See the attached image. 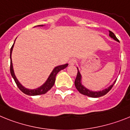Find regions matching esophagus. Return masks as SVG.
I'll use <instances>...</instances> for the list:
<instances>
[{
	"instance_id": "obj_1",
	"label": "esophagus",
	"mask_w": 130,
	"mask_h": 130,
	"mask_svg": "<svg viewBox=\"0 0 130 130\" xmlns=\"http://www.w3.org/2000/svg\"><path fill=\"white\" fill-rule=\"evenodd\" d=\"M76 63V59H71L69 61V64L70 65H73Z\"/></svg>"
}]
</instances>
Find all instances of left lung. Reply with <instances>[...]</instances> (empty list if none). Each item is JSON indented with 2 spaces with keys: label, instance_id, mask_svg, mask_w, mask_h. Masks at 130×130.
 Instances as JSON below:
<instances>
[{
  "label": "left lung",
  "instance_id": "8db88e82",
  "mask_svg": "<svg viewBox=\"0 0 130 130\" xmlns=\"http://www.w3.org/2000/svg\"><path fill=\"white\" fill-rule=\"evenodd\" d=\"M109 36H110V38H113L114 40L116 41H119V40H118V38L116 37V36L114 35V34L111 31H109ZM77 70H78V72H77V77H76V79L75 80V85L76 89L78 90V91L80 93L83 94L84 95L92 97V98H98V97L102 96L105 95L106 94H107L108 92L111 90V89L112 88L113 85H114V83H116V80L114 82V83L111 85L109 87H108L107 89H104V90H100V91H92V90H89L88 89H87L86 87H84L83 85L81 84V75H80V72L78 71V68H77Z\"/></svg>",
  "mask_w": 130,
  "mask_h": 130
}]
</instances>
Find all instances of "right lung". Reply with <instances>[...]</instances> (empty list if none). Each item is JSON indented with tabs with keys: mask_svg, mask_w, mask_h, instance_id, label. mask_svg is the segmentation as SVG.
Instances as JSON below:
<instances>
[{
	"mask_svg": "<svg viewBox=\"0 0 130 130\" xmlns=\"http://www.w3.org/2000/svg\"><path fill=\"white\" fill-rule=\"evenodd\" d=\"M38 26H43V25H39ZM15 42V41H14ZM14 44L12 45L11 49H10V73H11L12 77H13L15 83H16V85L18 86L19 89L21 90L22 92H24L26 94L30 96H36V95H40V94H43L46 93L48 90L52 89V87L54 85L55 81V77H56L57 74L61 70L63 69L66 68L68 66V64H65V65H59L57 67H55V68L53 69V70L51 73L50 75L49 76L48 78L47 79L43 85H41V87L36 89H28L25 88L24 87H23L21 84L20 83V82L18 81L17 78L16 77V75L14 72V69H13V65H12V58H11V55L12 52L13 47H14Z\"/></svg>",
	"mask_w": 130,
	"mask_h": 130,
	"instance_id": "1",
	"label": "right lung"
}]
</instances>
